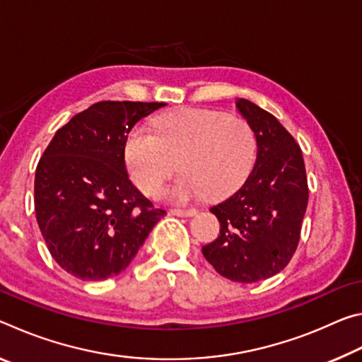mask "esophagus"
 Instances as JSON below:
<instances>
[{
  "mask_svg": "<svg viewBox=\"0 0 362 362\" xmlns=\"http://www.w3.org/2000/svg\"><path fill=\"white\" fill-rule=\"evenodd\" d=\"M170 214L177 217H192L196 214V209H192V207L189 209H170Z\"/></svg>",
  "mask_w": 362,
  "mask_h": 362,
  "instance_id": "1",
  "label": "esophagus"
}]
</instances>
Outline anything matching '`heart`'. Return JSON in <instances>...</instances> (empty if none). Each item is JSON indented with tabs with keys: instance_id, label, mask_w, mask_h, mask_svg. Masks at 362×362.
<instances>
[{
	"instance_id": "heart-1",
	"label": "heart",
	"mask_w": 362,
	"mask_h": 362,
	"mask_svg": "<svg viewBox=\"0 0 362 362\" xmlns=\"http://www.w3.org/2000/svg\"><path fill=\"white\" fill-rule=\"evenodd\" d=\"M257 137L249 122L220 110L182 108L155 119V132L132 127L126 137L124 159L132 180L153 194L174 175L183 174L168 189L177 203L201 198L223 199L240 189L252 173Z\"/></svg>"
}]
</instances>
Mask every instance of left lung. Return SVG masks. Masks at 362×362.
Masks as SVG:
<instances>
[{"instance_id": "left-lung-1", "label": "left lung", "mask_w": 362, "mask_h": 362, "mask_svg": "<svg viewBox=\"0 0 362 362\" xmlns=\"http://www.w3.org/2000/svg\"><path fill=\"white\" fill-rule=\"evenodd\" d=\"M236 107L255 132V166L235 194L211 207L220 233L203 246V255L222 276L257 283L284 269L296 254L308 180L302 150L289 131L252 102L240 99Z\"/></svg>"}]
</instances>
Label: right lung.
<instances>
[{
    "label": "right lung",
    "instance_id": "1",
    "mask_svg": "<svg viewBox=\"0 0 362 362\" xmlns=\"http://www.w3.org/2000/svg\"><path fill=\"white\" fill-rule=\"evenodd\" d=\"M159 102L102 100L73 116L42 153L35 174V211L52 259L83 281L129 267L161 217L126 173L124 144Z\"/></svg>",
    "mask_w": 362,
    "mask_h": 362
}]
</instances>
